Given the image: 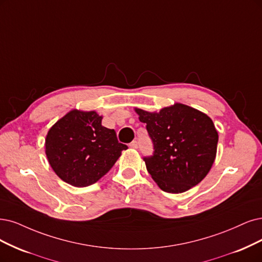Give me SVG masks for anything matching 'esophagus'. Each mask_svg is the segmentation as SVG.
Listing matches in <instances>:
<instances>
[{"mask_svg": "<svg viewBox=\"0 0 262 262\" xmlns=\"http://www.w3.org/2000/svg\"><path fill=\"white\" fill-rule=\"evenodd\" d=\"M129 147H130L132 149H137V148H138V143H137V141H136V140L132 141V142L129 143Z\"/></svg>", "mask_w": 262, "mask_h": 262, "instance_id": "1", "label": "esophagus"}]
</instances>
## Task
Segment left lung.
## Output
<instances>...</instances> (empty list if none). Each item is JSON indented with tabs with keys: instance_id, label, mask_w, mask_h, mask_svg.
<instances>
[{
	"instance_id": "8db88e82",
	"label": "left lung",
	"mask_w": 262,
	"mask_h": 262,
	"mask_svg": "<svg viewBox=\"0 0 262 262\" xmlns=\"http://www.w3.org/2000/svg\"><path fill=\"white\" fill-rule=\"evenodd\" d=\"M135 111L147 124L153 142V156L143 161L161 190L182 193L206 177L218 143V132L207 114L179 102L159 112Z\"/></svg>"
}]
</instances>
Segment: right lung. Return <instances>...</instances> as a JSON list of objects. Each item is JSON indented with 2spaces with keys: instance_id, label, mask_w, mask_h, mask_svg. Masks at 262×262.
<instances>
[{
  "instance_id": "1",
  "label": "right lung",
  "mask_w": 262,
  "mask_h": 262,
  "mask_svg": "<svg viewBox=\"0 0 262 262\" xmlns=\"http://www.w3.org/2000/svg\"><path fill=\"white\" fill-rule=\"evenodd\" d=\"M96 111L73 109L58 120L45 138V153L56 175L77 188L89 187L108 172L127 146L114 129L101 125Z\"/></svg>"
}]
</instances>
